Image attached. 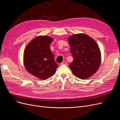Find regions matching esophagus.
<instances>
[{
    "instance_id": "obj_1",
    "label": "esophagus",
    "mask_w": 120,
    "mask_h": 120,
    "mask_svg": "<svg viewBox=\"0 0 120 120\" xmlns=\"http://www.w3.org/2000/svg\"><path fill=\"white\" fill-rule=\"evenodd\" d=\"M61 65H68V63L66 61H63L61 63Z\"/></svg>"
}]
</instances>
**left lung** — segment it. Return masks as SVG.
Returning a JSON list of instances; mask_svg holds the SVG:
<instances>
[{
	"label": "left lung",
	"mask_w": 120,
	"mask_h": 120,
	"mask_svg": "<svg viewBox=\"0 0 120 120\" xmlns=\"http://www.w3.org/2000/svg\"><path fill=\"white\" fill-rule=\"evenodd\" d=\"M73 61L69 65L73 74L85 79L98 70L101 61L100 50L97 43L84 34H73L68 38Z\"/></svg>",
	"instance_id": "1"
}]
</instances>
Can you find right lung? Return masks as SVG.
I'll return each mask as SVG.
<instances>
[{
    "label": "right lung",
    "instance_id": "obj_1",
    "mask_svg": "<svg viewBox=\"0 0 120 120\" xmlns=\"http://www.w3.org/2000/svg\"><path fill=\"white\" fill-rule=\"evenodd\" d=\"M52 38L39 36L31 40L24 52V64L26 70L33 76L46 80L54 74L58 65L52 53L50 44Z\"/></svg>",
    "mask_w": 120,
    "mask_h": 120
}]
</instances>
